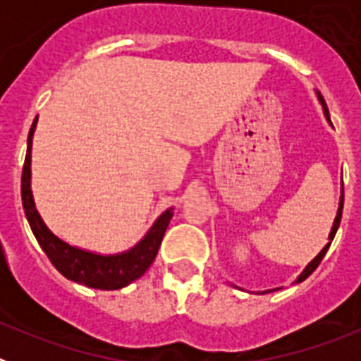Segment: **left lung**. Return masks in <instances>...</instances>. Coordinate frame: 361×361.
Returning <instances> with one entry per match:
<instances>
[{"label": "left lung", "mask_w": 361, "mask_h": 361, "mask_svg": "<svg viewBox=\"0 0 361 361\" xmlns=\"http://www.w3.org/2000/svg\"><path fill=\"white\" fill-rule=\"evenodd\" d=\"M317 95H318V101H320V104H322V106H324V116H325V119H327V121H329V123H331L329 110H327V104H325L324 97H322V94H318V92H317ZM331 124H333V123H331ZM342 209H343V184H342V197H340V206H338L336 219H334V222H333V228H331V233H329V242H327V244H325V247H324V250H322L320 253H318L317 257L312 258L311 262H309L307 266H305V269L302 271V275H300L298 279H296V282H304V280L307 279L309 275H311L312 271H314V269H317L318 266H320L322 258L325 257V253H327V250H329L331 240H333V238H334V235H336V231H338V226H340V220H342Z\"/></svg>", "instance_id": "1"}]
</instances>
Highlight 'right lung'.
<instances>
[{
  "label": "right lung",
  "instance_id": "obj_1",
  "mask_svg": "<svg viewBox=\"0 0 361 361\" xmlns=\"http://www.w3.org/2000/svg\"><path fill=\"white\" fill-rule=\"evenodd\" d=\"M37 117L32 123V128L28 132L27 141V157H25L23 173H21V200H23V209L27 215L28 224L36 240L39 242L41 250L47 253L50 262L54 264L59 273L65 279L72 280L86 286V288L104 289V291H114V289L126 288L128 283L142 276L152 266V262L157 257V251L161 247L162 237H164L166 228L170 224L173 212L166 209L155 224L149 228L145 238L132 250L117 255H97L92 251L79 250L73 245L66 244L59 237H56L47 224L43 222L41 215L37 213L34 197L30 190V162H32V137L36 132Z\"/></svg>",
  "mask_w": 361,
  "mask_h": 361
}]
</instances>
